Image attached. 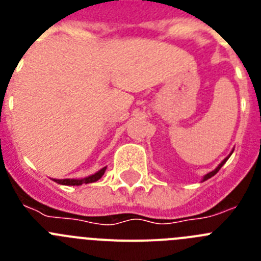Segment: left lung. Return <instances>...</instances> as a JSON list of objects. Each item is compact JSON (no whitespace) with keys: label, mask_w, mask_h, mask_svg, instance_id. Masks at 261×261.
Segmentation results:
<instances>
[{"label":"left lung","mask_w":261,"mask_h":261,"mask_svg":"<svg viewBox=\"0 0 261 261\" xmlns=\"http://www.w3.org/2000/svg\"><path fill=\"white\" fill-rule=\"evenodd\" d=\"M232 151H234V150H232ZM232 151H231V153H230V154H229V156H226V158H225V159H223L222 162H221V163H220V165H218V167H217V168H216V170H213V171H211V172H209V174H206V175H205V176H204V177H202V181H205V180H208V179H211V177H212V176H214V175H216V174H217V172L220 171V168H221V167H222V166H223V165H225V163H226V161H227V159H229V158H230V155H231V154H232Z\"/></svg>","instance_id":"obj_1"}]
</instances>
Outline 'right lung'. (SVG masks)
<instances>
[{"label": "right lung", "mask_w": 261, "mask_h": 261, "mask_svg": "<svg viewBox=\"0 0 261 261\" xmlns=\"http://www.w3.org/2000/svg\"><path fill=\"white\" fill-rule=\"evenodd\" d=\"M106 168L107 167H103L102 170H99L98 172L90 175V176L87 177H84V179H53V180L59 184H62V186H82V184L94 183V181L99 180V179L103 176V174L106 172Z\"/></svg>", "instance_id": "1"}]
</instances>
